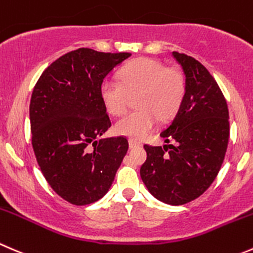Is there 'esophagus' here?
Returning a JSON list of instances; mask_svg holds the SVG:
<instances>
[{
  "label": "esophagus",
  "instance_id": "1",
  "mask_svg": "<svg viewBox=\"0 0 253 253\" xmlns=\"http://www.w3.org/2000/svg\"><path fill=\"white\" fill-rule=\"evenodd\" d=\"M128 146H129V148H134V147L141 146V143H139V142H137V141H133V139H129Z\"/></svg>",
  "mask_w": 253,
  "mask_h": 253
}]
</instances>
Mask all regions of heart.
I'll use <instances>...</instances> for the list:
<instances>
[{
  "mask_svg": "<svg viewBox=\"0 0 253 253\" xmlns=\"http://www.w3.org/2000/svg\"><path fill=\"white\" fill-rule=\"evenodd\" d=\"M136 111L128 112L115 125L121 136L142 139L156 127L159 117L169 119L178 111L185 91L184 77L179 70L167 68L161 60L139 58L125 65L121 80L106 78L100 86V96L110 114H124L129 94H136Z\"/></svg>",
  "mask_w": 253,
  "mask_h": 253,
  "instance_id": "obj_1",
  "label": "heart"
}]
</instances>
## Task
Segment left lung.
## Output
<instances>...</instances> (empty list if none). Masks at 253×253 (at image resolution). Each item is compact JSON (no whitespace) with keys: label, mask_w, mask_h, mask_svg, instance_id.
<instances>
[{"label":"left lung","mask_w":253,"mask_h":253,"mask_svg":"<svg viewBox=\"0 0 253 253\" xmlns=\"http://www.w3.org/2000/svg\"><path fill=\"white\" fill-rule=\"evenodd\" d=\"M185 75L183 101L161 132L163 147L144 144L141 178L156 199L183 205L197 199L216 178L229 143L226 100L207 68L197 59L173 51Z\"/></svg>","instance_id":"1"}]
</instances>
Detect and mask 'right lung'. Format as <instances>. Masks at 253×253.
Here are the masks:
<instances>
[{
  "mask_svg": "<svg viewBox=\"0 0 253 253\" xmlns=\"http://www.w3.org/2000/svg\"><path fill=\"white\" fill-rule=\"evenodd\" d=\"M128 56L89 48L69 51L44 70L32 92L29 120L37 162L51 189L70 204L101 199L127 153L125 137L99 138L111 126L100 86Z\"/></svg>",
  "mask_w": 253,
  "mask_h": 253,
  "instance_id": "right-lung-1",
  "label": "right lung"
}]
</instances>
